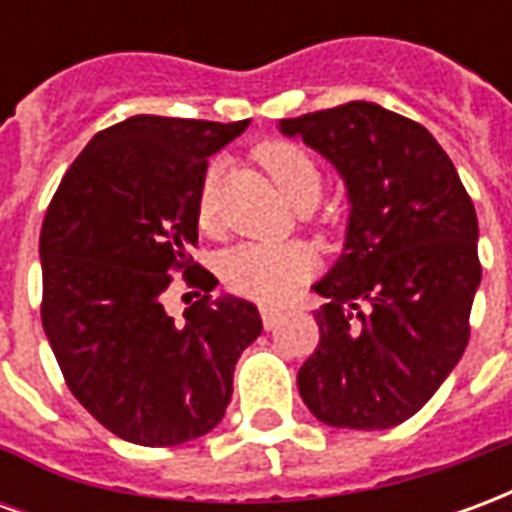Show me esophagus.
Instances as JSON below:
<instances>
[{
    "label": "esophagus",
    "instance_id": "obj_1",
    "mask_svg": "<svg viewBox=\"0 0 512 512\" xmlns=\"http://www.w3.org/2000/svg\"><path fill=\"white\" fill-rule=\"evenodd\" d=\"M260 318H263V326L266 329H277V323L282 321V310H277V307H260Z\"/></svg>",
    "mask_w": 512,
    "mask_h": 512
}]
</instances>
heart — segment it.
I'll return each instance as SVG.
<instances>
[{"label":"heart","mask_w":512,"mask_h":512,"mask_svg":"<svg viewBox=\"0 0 512 512\" xmlns=\"http://www.w3.org/2000/svg\"><path fill=\"white\" fill-rule=\"evenodd\" d=\"M255 158L296 208H310L318 202L323 175L307 147L290 139H274L257 147ZM216 211V172L211 169L197 197V219L205 230L216 224ZM312 268L315 252L301 241H246L224 252L219 260V277L238 296L277 301L288 296L301 279L310 277Z\"/></svg>","instance_id":"b5f03b06"}]
</instances>
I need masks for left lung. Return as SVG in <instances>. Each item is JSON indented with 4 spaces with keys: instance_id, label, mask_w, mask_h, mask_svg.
<instances>
[{
    "instance_id": "1",
    "label": "left lung",
    "mask_w": 512,
    "mask_h": 512,
    "mask_svg": "<svg viewBox=\"0 0 512 512\" xmlns=\"http://www.w3.org/2000/svg\"><path fill=\"white\" fill-rule=\"evenodd\" d=\"M279 131L329 158L351 200L343 255L312 285L326 304L296 378L301 400L332 428H395L469 343L483 277L472 197L428 128L384 106L351 101Z\"/></svg>"
}]
</instances>
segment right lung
<instances>
[{
	"label": "right lung",
	"instance_id": "obj_1",
	"mask_svg": "<svg viewBox=\"0 0 512 512\" xmlns=\"http://www.w3.org/2000/svg\"><path fill=\"white\" fill-rule=\"evenodd\" d=\"M249 120L136 115L90 139L40 230V321L65 384L106 430L142 447L200 439L224 417L233 370L263 332L252 301H213L191 260L208 156ZM180 270L206 296L178 324L160 293Z\"/></svg>",
	"mask_w": 512,
	"mask_h": 512
}]
</instances>
